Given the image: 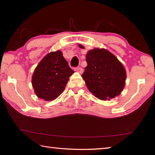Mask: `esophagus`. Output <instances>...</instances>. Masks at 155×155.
Returning a JSON list of instances; mask_svg holds the SVG:
<instances>
[{
	"mask_svg": "<svg viewBox=\"0 0 155 155\" xmlns=\"http://www.w3.org/2000/svg\"><path fill=\"white\" fill-rule=\"evenodd\" d=\"M74 70L77 72L80 73V74H81V73L83 72V68H76Z\"/></svg>",
	"mask_w": 155,
	"mask_h": 155,
	"instance_id": "esophagus-1",
	"label": "esophagus"
}]
</instances>
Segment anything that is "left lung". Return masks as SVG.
Returning <instances> with one entry per match:
<instances>
[{"mask_svg": "<svg viewBox=\"0 0 155 155\" xmlns=\"http://www.w3.org/2000/svg\"><path fill=\"white\" fill-rule=\"evenodd\" d=\"M81 48H84L78 44ZM87 65L81 75L87 87L102 101H110L123 91L127 78L124 65L108 50L94 48L86 54Z\"/></svg>", "mask_w": 155, "mask_h": 155, "instance_id": "8db88e82", "label": "left lung"}]
</instances>
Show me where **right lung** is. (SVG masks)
Instances as JSON below:
<instances>
[{
    "instance_id": "1",
    "label": "right lung",
    "mask_w": 155,
    "mask_h": 155,
    "mask_svg": "<svg viewBox=\"0 0 155 155\" xmlns=\"http://www.w3.org/2000/svg\"><path fill=\"white\" fill-rule=\"evenodd\" d=\"M73 73L61 51L49 52L34 70L31 79L34 92L39 98L53 101L64 91Z\"/></svg>"
}]
</instances>
